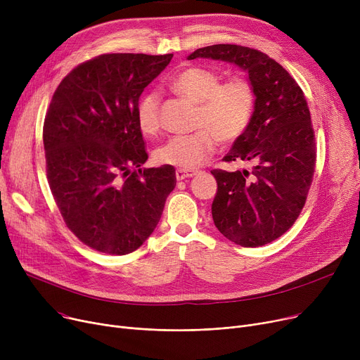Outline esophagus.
<instances>
[{
  "instance_id": "1",
  "label": "esophagus",
  "mask_w": 360,
  "mask_h": 360,
  "mask_svg": "<svg viewBox=\"0 0 360 360\" xmlns=\"http://www.w3.org/2000/svg\"><path fill=\"white\" fill-rule=\"evenodd\" d=\"M176 179L178 181H184L186 178H193L194 175H197V170H193V169H176Z\"/></svg>"
}]
</instances>
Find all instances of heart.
<instances>
[{
    "instance_id": "b5f03b06",
    "label": "heart",
    "mask_w": 360,
    "mask_h": 360,
    "mask_svg": "<svg viewBox=\"0 0 360 360\" xmlns=\"http://www.w3.org/2000/svg\"><path fill=\"white\" fill-rule=\"evenodd\" d=\"M220 81L219 72L204 67L185 68L170 80L175 91L198 102L200 128L163 143L155 153L159 163L181 169L197 167L212 156L219 140L233 141L247 129L255 105L254 87L243 77ZM160 91L148 90L137 103V124L147 136L156 134L160 128Z\"/></svg>"
}]
</instances>
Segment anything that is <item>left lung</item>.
<instances>
[{
    "mask_svg": "<svg viewBox=\"0 0 360 360\" xmlns=\"http://www.w3.org/2000/svg\"><path fill=\"white\" fill-rule=\"evenodd\" d=\"M232 63L248 72L255 93L250 125L224 162H251V170L213 169L217 193L212 214L219 232L245 248L262 247L288 232L304 209L316 148L304 91L267 53L240 45H212L188 60Z\"/></svg>",
    "mask_w": 360,
    "mask_h": 360,
    "instance_id": "left-lung-1",
    "label": "left lung"
}]
</instances>
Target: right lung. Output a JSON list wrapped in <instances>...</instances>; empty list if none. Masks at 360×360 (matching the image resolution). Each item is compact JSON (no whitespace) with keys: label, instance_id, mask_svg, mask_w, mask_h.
Here are the masks:
<instances>
[{"label":"right lung","instance_id":"obj_1","mask_svg":"<svg viewBox=\"0 0 360 360\" xmlns=\"http://www.w3.org/2000/svg\"><path fill=\"white\" fill-rule=\"evenodd\" d=\"M174 53H103L56 87L44 122L46 176L67 228L109 255L140 248L176 185L175 167L141 169L148 155L136 109Z\"/></svg>","mask_w":360,"mask_h":360}]
</instances>
